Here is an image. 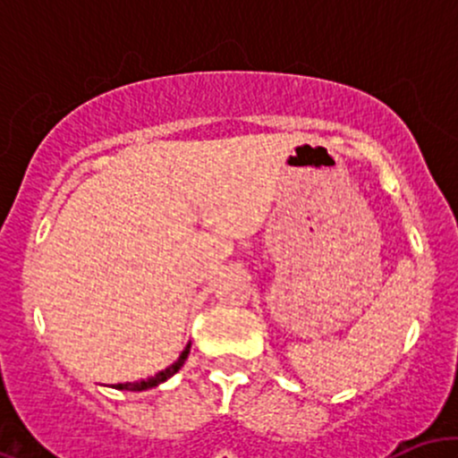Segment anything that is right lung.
Segmentation results:
<instances>
[{
	"label": "right lung",
	"mask_w": 458,
	"mask_h": 458,
	"mask_svg": "<svg viewBox=\"0 0 458 458\" xmlns=\"http://www.w3.org/2000/svg\"><path fill=\"white\" fill-rule=\"evenodd\" d=\"M189 349H191V344H187V346H185V351H182L181 357H178V360L174 361V364H172V366H167L165 370L157 372V375H155V377H150V379H146V381H138V383H118V386H114V387H115V390H131V392H141V390H148V387H155V386H159V383L167 381V379H170L172 375H176V372L181 370V366L185 364V360H187V355H189Z\"/></svg>",
	"instance_id": "right-lung-1"
}]
</instances>
